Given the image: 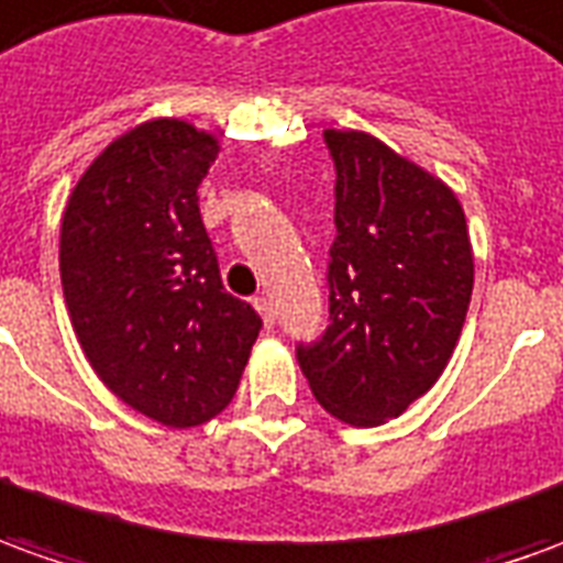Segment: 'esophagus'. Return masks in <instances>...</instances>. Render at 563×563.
Wrapping results in <instances>:
<instances>
[{
    "label": "esophagus",
    "mask_w": 563,
    "mask_h": 563,
    "mask_svg": "<svg viewBox=\"0 0 563 563\" xmlns=\"http://www.w3.org/2000/svg\"><path fill=\"white\" fill-rule=\"evenodd\" d=\"M254 309H257V312H260V319H263V324L269 328V324H273V321H275L273 303H269L266 297H257V300H254Z\"/></svg>",
    "instance_id": "34e87169"
}]
</instances>
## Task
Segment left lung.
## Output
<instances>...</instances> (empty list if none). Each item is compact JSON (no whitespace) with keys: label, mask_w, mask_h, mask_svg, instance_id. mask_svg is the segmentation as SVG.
Wrapping results in <instances>:
<instances>
[{"label":"left lung","mask_w":563,"mask_h":563,"mask_svg":"<svg viewBox=\"0 0 563 563\" xmlns=\"http://www.w3.org/2000/svg\"><path fill=\"white\" fill-rule=\"evenodd\" d=\"M336 239L328 331L297 346L319 405L349 426L405 413L448 367L475 260L463 205L429 170L364 131H324Z\"/></svg>","instance_id":"8db88e82"}]
</instances>
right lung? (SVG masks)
Returning <instances> with one entry per match:
<instances>
[{
  "mask_svg": "<svg viewBox=\"0 0 563 563\" xmlns=\"http://www.w3.org/2000/svg\"><path fill=\"white\" fill-rule=\"evenodd\" d=\"M214 134L153 119L112 141L73 189L60 285L85 358L143 417L189 429L239 389L263 321L220 282L199 214Z\"/></svg>",
  "mask_w": 563,
  "mask_h": 563,
  "instance_id": "obj_1",
  "label": "right lung"
}]
</instances>
